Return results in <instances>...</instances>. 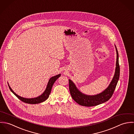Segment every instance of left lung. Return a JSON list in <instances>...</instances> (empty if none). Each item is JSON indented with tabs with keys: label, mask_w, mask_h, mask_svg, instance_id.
<instances>
[{
	"label": "left lung",
	"mask_w": 134,
	"mask_h": 134,
	"mask_svg": "<svg viewBox=\"0 0 134 134\" xmlns=\"http://www.w3.org/2000/svg\"><path fill=\"white\" fill-rule=\"evenodd\" d=\"M116 52V68L114 77L108 87L103 92L96 96H87L82 94L77 89L74 83L69 79V89L72 98L80 105L86 107L95 106L108 101L113 95L120 77V65L119 63V54Z\"/></svg>",
	"instance_id": "8db88e82"
}]
</instances>
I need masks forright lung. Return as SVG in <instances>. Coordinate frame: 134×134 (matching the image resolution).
<instances>
[{
    "mask_svg": "<svg viewBox=\"0 0 134 134\" xmlns=\"http://www.w3.org/2000/svg\"><path fill=\"white\" fill-rule=\"evenodd\" d=\"M60 76H61L60 74H58L56 76L52 77V78H51V79L49 80L47 87H46L45 91L44 92V93L42 95L39 96L37 97H36V98H24L21 96H19L18 95H17L15 92H14V91L12 90V89L9 86V84H8V86H9V89L11 90V91L22 102L27 103V104H38V103H42V102L45 101L46 99H47L48 98V97H49V96L51 93L52 88V87H53L54 82Z\"/></svg>",
    "mask_w": 134,
    "mask_h": 134,
    "instance_id": "1",
    "label": "right lung"
}]
</instances>
